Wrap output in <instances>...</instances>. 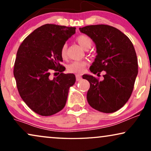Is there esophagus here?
Segmentation results:
<instances>
[{"mask_svg":"<svg viewBox=\"0 0 151 151\" xmlns=\"http://www.w3.org/2000/svg\"><path fill=\"white\" fill-rule=\"evenodd\" d=\"M76 80H77V81H80V80L82 79V76L80 75H78V74L76 75Z\"/></svg>","mask_w":151,"mask_h":151,"instance_id":"esophagus-1","label":"esophagus"}]
</instances>
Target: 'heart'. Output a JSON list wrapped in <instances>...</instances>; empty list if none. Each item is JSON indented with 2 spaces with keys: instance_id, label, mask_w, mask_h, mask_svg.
Instances as JSON below:
<instances>
[{
  "instance_id": "obj_1",
  "label": "heart",
  "mask_w": 151,
  "mask_h": 151,
  "mask_svg": "<svg viewBox=\"0 0 151 151\" xmlns=\"http://www.w3.org/2000/svg\"><path fill=\"white\" fill-rule=\"evenodd\" d=\"M80 47L84 49H88L92 45V40L86 35H80L76 39ZM67 45L65 44L63 45L60 49V55L63 59L67 58ZM87 65L86 61H74L67 66V71L70 73H83L86 66Z\"/></svg>"
}]
</instances>
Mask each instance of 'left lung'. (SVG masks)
I'll return each mask as SVG.
<instances>
[{
  "label": "left lung",
  "instance_id": "obj_1",
  "mask_svg": "<svg viewBox=\"0 0 151 151\" xmlns=\"http://www.w3.org/2000/svg\"><path fill=\"white\" fill-rule=\"evenodd\" d=\"M79 29L96 45L97 55L90 71L94 74L106 72L102 81L92 76H82L90 83L88 103L100 112H115L129 100L137 76V58L133 43L119 29L106 24Z\"/></svg>",
  "mask_w": 151,
  "mask_h": 151
}]
</instances>
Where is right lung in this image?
<instances>
[{
  "label": "right lung",
  "instance_id": "right-lung-1",
  "mask_svg": "<svg viewBox=\"0 0 151 151\" xmlns=\"http://www.w3.org/2000/svg\"><path fill=\"white\" fill-rule=\"evenodd\" d=\"M76 33V27L46 24L37 28L18 49L14 76L20 97L35 113L50 116L65 107L70 86L76 82L73 73L65 74L60 65V49ZM61 73L51 80L50 72Z\"/></svg>",
  "mask_w": 151,
  "mask_h": 151
}]
</instances>
